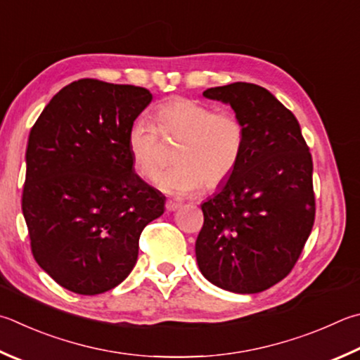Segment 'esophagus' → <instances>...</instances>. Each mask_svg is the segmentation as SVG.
<instances>
[{"label":"esophagus","instance_id":"1","mask_svg":"<svg viewBox=\"0 0 360 360\" xmlns=\"http://www.w3.org/2000/svg\"><path fill=\"white\" fill-rule=\"evenodd\" d=\"M179 207H181V202H178V201L167 200V202H165L167 212H173V211H176V209H179Z\"/></svg>","mask_w":360,"mask_h":360}]
</instances>
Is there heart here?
<instances>
[{
  "mask_svg": "<svg viewBox=\"0 0 360 360\" xmlns=\"http://www.w3.org/2000/svg\"><path fill=\"white\" fill-rule=\"evenodd\" d=\"M155 126L135 120L127 130V151L135 173L155 181L165 167V148L160 140L178 143L176 167L160 179V188L172 195H191L205 186L215 191L231 178L243 159L245 126L228 110H214L200 101L174 96L159 103Z\"/></svg>",
  "mask_w": 360,
  "mask_h": 360,
  "instance_id": "b5f03b06",
  "label": "heart"
}]
</instances>
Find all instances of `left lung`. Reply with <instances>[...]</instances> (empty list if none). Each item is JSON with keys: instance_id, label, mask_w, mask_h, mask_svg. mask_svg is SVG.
<instances>
[{"instance_id": "8db88e82", "label": "left lung", "mask_w": 360, "mask_h": 360, "mask_svg": "<svg viewBox=\"0 0 360 360\" xmlns=\"http://www.w3.org/2000/svg\"><path fill=\"white\" fill-rule=\"evenodd\" d=\"M202 96L230 103L245 126V148L231 178L201 205L197 263L219 288L264 291L288 276L311 233V154L296 116L258 84L236 82Z\"/></svg>"}]
</instances>
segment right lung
<instances>
[{
	"instance_id": "right-lung-1",
	"label": "right lung",
	"mask_w": 360,
	"mask_h": 360,
	"mask_svg": "<svg viewBox=\"0 0 360 360\" xmlns=\"http://www.w3.org/2000/svg\"><path fill=\"white\" fill-rule=\"evenodd\" d=\"M153 101L146 88L82 78L31 127L22 211L36 263L83 296L134 269L140 234L165 197L134 172L127 130Z\"/></svg>"
}]
</instances>
